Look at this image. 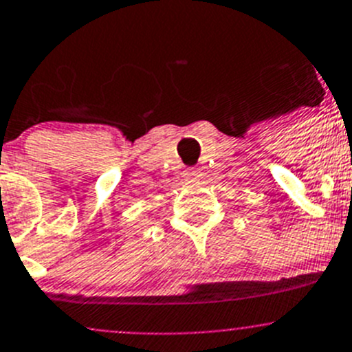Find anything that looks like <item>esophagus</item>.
Instances as JSON below:
<instances>
[{
	"instance_id": "esophagus-1",
	"label": "esophagus",
	"mask_w": 352,
	"mask_h": 352,
	"mask_svg": "<svg viewBox=\"0 0 352 352\" xmlns=\"http://www.w3.org/2000/svg\"><path fill=\"white\" fill-rule=\"evenodd\" d=\"M201 168H188L184 173H182V177H184V180H188V182H195V180H200L201 179Z\"/></svg>"
}]
</instances>
